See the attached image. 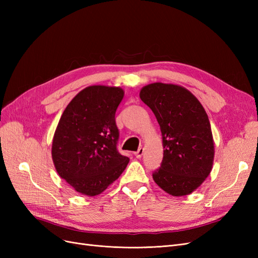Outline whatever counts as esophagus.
Instances as JSON below:
<instances>
[{"instance_id": "obj_1", "label": "esophagus", "mask_w": 258, "mask_h": 258, "mask_svg": "<svg viewBox=\"0 0 258 258\" xmlns=\"http://www.w3.org/2000/svg\"><path fill=\"white\" fill-rule=\"evenodd\" d=\"M143 154H144V148H142V147H140L139 148V150L135 153V156H136V157L137 158H141L142 157V156H143Z\"/></svg>"}]
</instances>
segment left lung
I'll return each instance as SVG.
<instances>
[{
    "label": "left lung",
    "instance_id": "8db88e82",
    "mask_svg": "<svg viewBox=\"0 0 258 258\" xmlns=\"http://www.w3.org/2000/svg\"><path fill=\"white\" fill-rule=\"evenodd\" d=\"M160 126L163 158L155 183L172 196H185L202 184L212 170L214 143L204 106L182 86L154 83L140 91Z\"/></svg>",
    "mask_w": 258,
    "mask_h": 258
}]
</instances>
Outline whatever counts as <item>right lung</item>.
<instances>
[{
    "label": "right lung",
    "instance_id": "right-lung-1",
    "mask_svg": "<svg viewBox=\"0 0 258 258\" xmlns=\"http://www.w3.org/2000/svg\"><path fill=\"white\" fill-rule=\"evenodd\" d=\"M123 90L89 86L72 99L52 140L51 156L58 174L86 196H97L120 176L129 158L117 150L119 131L115 113Z\"/></svg>",
    "mask_w": 258,
    "mask_h": 258
}]
</instances>
